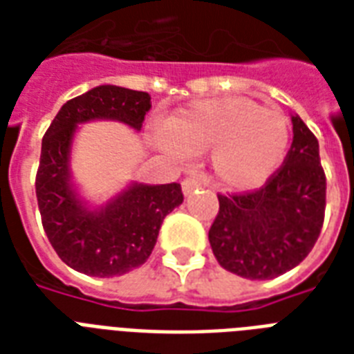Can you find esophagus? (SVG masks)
I'll use <instances>...</instances> for the list:
<instances>
[{
  "label": "esophagus",
  "mask_w": 354,
  "mask_h": 354,
  "mask_svg": "<svg viewBox=\"0 0 354 354\" xmlns=\"http://www.w3.org/2000/svg\"><path fill=\"white\" fill-rule=\"evenodd\" d=\"M200 187H202V182H200L198 176H189L182 182V191H183V194H185V196L193 193V191H196V189H200Z\"/></svg>",
  "instance_id": "esophagus-1"
}]
</instances>
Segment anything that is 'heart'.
<instances>
[{
	"label": "heart",
	"instance_id": "heart-1",
	"mask_svg": "<svg viewBox=\"0 0 354 354\" xmlns=\"http://www.w3.org/2000/svg\"><path fill=\"white\" fill-rule=\"evenodd\" d=\"M156 147L183 161L209 152L216 183L230 191L263 187L283 165L292 128L285 113L246 97L196 101L152 132Z\"/></svg>",
	"mask_w": 354,
	"mask_h": 354
}]
</instances>
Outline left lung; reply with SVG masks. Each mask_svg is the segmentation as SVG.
<instances>
[{"label": "left lung", "instance_id": "obj_1", "mask_svg": "<svg viewBox=\"0 0 354 354\" xmlns=\"http://www.w3.org/2000/svg\"><path fill=\"white\" fill-rule=\"evenodd\" d=\"M294 139L283 167L259 191L218 194L209 244L222 268L246 279H274L296 268L318 241L325 172L314 133L292 115Z\"/></svg>", "mask_w": 354, "mask_h": 354}]
</instances>
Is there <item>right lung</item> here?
Returning <instances> with one entry per match:
<instances>
[{
	"label": "right lung",
	"instance_id": "add662e5",
	"mask_svg": "<svg viewBox=\"0 0 354 354\" xmlns=\"http://www.w3.org/2000/svg\"><path fill=\"white\" fill-rule=\"evenodd\" d=\"M145 91L104 84L60 108L41 139L36 198L46 235L69 268L113 277L138 268L154 250L161 222L183 202L180 183L132 182L101 205L80 196L71 174V150L79 124L118 121L141 130L150 110Z\"/></svg>",
	"mask_w": 354,
	"mask_h": 354
}]
</instances>
